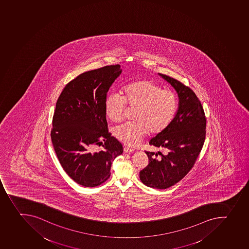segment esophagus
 Here are the masks:
<instances>
[{
  "mask_svg": "<svg viewBox=\"0 0 249 249\" xmlns=\"http://www.w3.org/2000/svg\"><path fill=\"white\" fill-rule=\"evenodd\" d=\"M124 153H132V152H134V149L129 148V147L124 146Z\"/></svg>",
  "mask_w": 249,
  "mask_h": 249,
  "instance_id": "esophagus-1",
  "label": "esophagus"
}]
</instances>
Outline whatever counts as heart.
Masks as SVG:
<instances>
[{
    "mask_svg": "<svg viewBox=\"0 0 249 249\" xmlns=\"http://www.w3.org/2000/svg\"><path fill=\"white\" fill-rule=\"evenodd\" d=\"M122 96L110 94L106 97V113L113 122H121L126 106L136 108L133 122H127L114 129L115 137L126 145L135 146L149 133L157 135L169 127L178 109L177 95L163 89L149 80H137L124 85Z\"/></svg>",
    "mask_w": 249,
    "mask_h": 249,
    "instance_id": "1",
    "label": "heart"
}]
</instances>
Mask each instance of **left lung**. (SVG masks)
Instances as JSON below:
<instances>
[{
    "label": "left lung",
    "instance_id": "8db88e82",
    "mask_svg": "<svg viewBox=\"0 0 249 249\" xmlns=\"http://www.w3.org/2000/svg\"><path fill=\"white\" fill-rule=\"evenodd\" d=\"M170 84L179 97L175 118L164 132L149 142L165 153L145 152L148 164L140 172V179L150 188L165 189L177 184L195 164L206 135V118L204 108L195 92L180 81L159 73Z\"/></svg>",
    "mask_w": 249,
    "mask_h": 249
}]
</instances>
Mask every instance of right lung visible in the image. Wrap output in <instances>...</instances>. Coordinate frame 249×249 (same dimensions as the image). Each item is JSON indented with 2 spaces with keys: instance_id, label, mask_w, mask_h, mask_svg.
Here are the masks:
<instances>
[{
  "instance_id": "add662e5",
  "label": "right lung",
  "mask_w": 249,
  "mask_h": 249,
  "mask_svg": "<svg viewBox=\"0 0 249 249\" xmlns=\"http://www.w3.org/2000/svg\"><path fill=\"white\" fill-rule=\"evenodd\" d=\"M121 72L115 65L81 73L65 85L56 101L52 143L65 173L82 186L106 182L112 162L123 153L107 130L105 107L107 91Z\"/></svg>"
}]
</instances>
